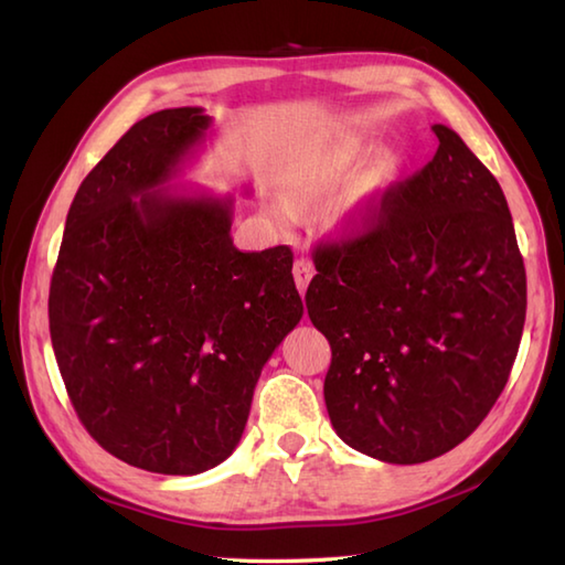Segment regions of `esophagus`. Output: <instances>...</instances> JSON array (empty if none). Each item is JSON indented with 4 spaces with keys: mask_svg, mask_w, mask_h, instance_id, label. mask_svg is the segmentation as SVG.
<instances>
[{
    "mask_svg": "<svg viewBox=\"0 0 565 565\" xmlns=\"http://www.w3.org/2000/svg\"><path fill=\"white\" fill-rule=\"evenodd\" d=\"M292 275H295L297 290L305 295L307 292V285H309V280H312V275H315V266L309 260H305V258H297L295 266H292Z\"/></svg>",
    "mask_w": 565,
    "mask_h": 565,
    "instance_id": "esophagus-1",
    "label": "esophagus"
}]
</instances>
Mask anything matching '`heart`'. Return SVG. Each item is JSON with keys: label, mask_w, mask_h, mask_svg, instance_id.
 I'll return each instance as SVG.
<instances>
[{"label": "heart", "mask_w": 565, "mask_h": 565, "mask_svg": "<svg viewBox=\"0 0 565 565\" xmlns=\"http://www.w3.org/2000/svg\"><path fill=\"white\" fill-rule=\"evenodd\" d=\"M367 153V146L347 138V141H337L329 146L315 148L305 158L285 172V198L292 206H309L317 204L331 192H337L353 168L361 163ZM397 160L393 156H380L367 175L355 182V185L333 202L331 206V226L339 228L343 234H361L363 228L373 224V218L380 212V202H383L385 190L393 185L397 178ZM280 224H292V210L290 206H278L275 210Z\"/></svg>", "instance_id": "heart-1"}]
</instances>
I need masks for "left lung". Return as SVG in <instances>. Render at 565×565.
Here are the masks:
<instances>
[{
    "label": "left lung",
    "mask_w": 565,
    "mask_h": 565,
    "mask_svg": "<svg viewBox=\"0 0 565 565\" xmlns=\"http://www.w3.org/2000/svg\"><path fill=\"white\" fill-rule=\"evenodd\" d=\"M363 234L315 250L307 312L331 347L333 429L385 463L451 451L508 385L526 273L500 182L454 129Z\"/></svg>",
    "instance_id": "1"
}]
</instances>
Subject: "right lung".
Instances as JSON below:
<instances>
[{"label": "right lung", "instance_id": "1", "mask_svg": "<svg viewBox=\"0 0 565 565\" xmlns=\"http://www.w3.org/2000/svg\"><path fill=\"white\" fill-rule=\"evenodd\" d=\"M200 107L136 121L89 170L51 280V341L83 427L163 476L234 454L253 390L302 319L287 246L241 253L232 198L166 190L206 138Z\"/></svg>", "mask_w": 565, "mask_h": 565}]
</instances>
